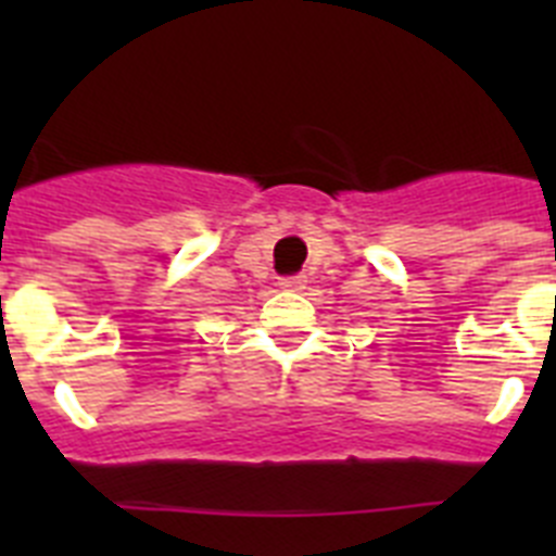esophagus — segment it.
Returning a JSON list of instances; mask_svg holds the SVG:
<instances>
[{
    "label": "esophagus",
    "instance_id": "1",
    "mask_svg": "<svg viewBox=\"0 0 556 556\" xmlns=\"http://www.w3.org/2000/svg\"><path fill=\"white\" fill-rule=\"evenodd\" d=\"M278 287L287 289V292H298V289L306 287V275H283L281 281H278Z\"/></svg>",
    "mask_w": 556,
    "mask_h": 556
}]
</instances>
